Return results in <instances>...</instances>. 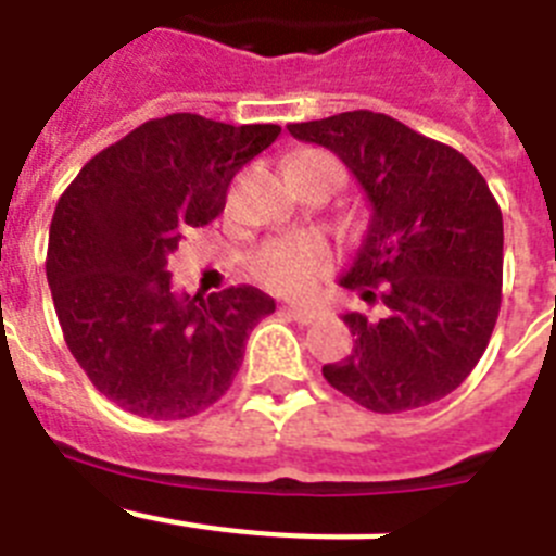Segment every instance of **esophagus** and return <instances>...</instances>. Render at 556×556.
<instances>
[{
    "mask_svg": "<svg viewBox=\"0 0 556 556\" xmlns=\"http://www.w3.org/2000/svg\"><path fill=\"white\" fill-rule=\"evenodd\" d=\"M289 317H294L298 323L308 326V323L317 320V308H308V306H287Z\"/></svg>",
    "mask_w": 556,
    "mask_h": 556,
    "instance_id": "34e87169",
    "label": "esophagus"
}]
</instances>
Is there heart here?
I'll use <instances>...</instances> for the list:
<instances>
[{"instance_id":"b5f03b06","label":"heart","mask_w":556,"mask_h":556,"mask_svg":"<svg viewBox=\"0 0 556 556\" xmlns=\"http://www.w3.org/2000/svg\"><path fill=\"white\" fill-rule=\"evenodd\" d=\"M301 159H331L326 152L306 150ZM333 161V159H331ZM333 250L320 236H287L273 239L253 255V275L264 287L283 294H306L331 269Z\"/></svg>"}]
</instances>
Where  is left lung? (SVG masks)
<instances>
[{"label":"left lung","mask_w":556,"mask_h":556,"mask_svg":"<svg viewBox=\"0 0 556 556\" xmlns=\"http://www.w3.org/2000/svg\"><path fill=\"white\" fill-rule=\"evenodd\" d=\"M289 132L339 155L372 208L339 283L384 312L342 314L353 351L323 376L381 415L434 404L470 376L498 320L504 219L488 180L387 113L348 111Z\"/></svg>","instance_id":"1"}]
</instances>
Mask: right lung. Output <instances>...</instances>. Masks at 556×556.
Here are the masks:
<instances>
[{
	"mask_svg": "<svg viewBox=\"0 0 556 556\" xmlns=\"http://www.w3.org/2000/svg\"><path fill=\"white\" fill-rule=\"evenodd\" d=\"M278 132L169 113L97 152L58 200L47 250L58 323L119 409L184 420L233 384L244 342L275 301L255 287L189 298L166 267L186 230L223 214L236 172Z\"/></svg>",
	"mask_w": 556,
	"mask_h": 556,
	"instance_id": "obj_1",
	"label": "right lung"
}]
</instances>
